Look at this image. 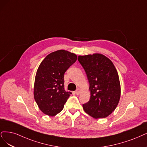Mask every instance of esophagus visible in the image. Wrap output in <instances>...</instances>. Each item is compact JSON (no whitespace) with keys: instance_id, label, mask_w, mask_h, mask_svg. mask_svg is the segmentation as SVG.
I'll return each instance as SVG.
<instances>
[{"instance_id":"obj_1","label":"esophagus","mask_w":147,"mask_h":147,"mask_svg":"<svg viewBox=\"0 0 147 147\" xmlns=\"http://www.w3.org/2000/svg\"><path fill=\"white\" fill-rule=\"evenodd\" d=\"M80 90L79 89V88H78V89H77L75 91V93L77 94V95H78V94H80Z\"/></svg>"}]
</instances>
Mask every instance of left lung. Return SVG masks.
Instances as JSON below:
<instances>
[{
    "label": "left lung",
    "instance_id": "left-lung-1",
    "mask_svg": "<svg viewBox=\"0 0 147 147\" xmlns=\"http://www.w3.org/2000/svg\"><path fill=\"white\" fill-rule=\"evenodd\" d=\"M86 73L90 99L82 105L92 117L106 118L114 111L120 101L121 87L117 71L112 61L101 54L78 56Z\"/></svg>",
    "mask_w": 147,
    "mask_h": 147
}]
</instances>
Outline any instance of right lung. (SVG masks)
I'll list each match as a JSON object with an SVG mask.
<instances>
[{
  "label": "right lung",
  "instance_id": "add662e5",
  "mask_svg": "<svg viewBox=\"0 0 147 147\" xmlns=\"http://www.w3.org/2000/svg\"><path fill=\"white\" fill-rule=\"evenodd\" d=\"M77 60V55L59 50L47 55L36 71L34 95L41 112L53 117L60 112L71 94L64 88V74Z\"/></svg>",
  "mask_w": 147,
  "mask_h": 147
}]
</instances>
